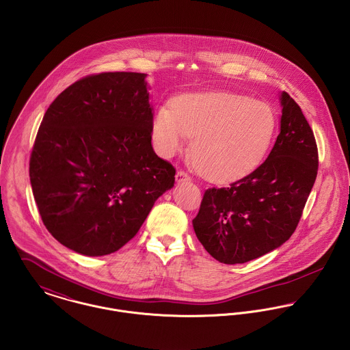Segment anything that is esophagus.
<instances>
[{
    "mask_svg": "<svg viewBox=\"0 0 350 350\" xmlns=\"http://www.w3.org/2000/svg\"><path fill=\"white\" fill-rule=\"evenodd\" d=\"M187 180H191V177L184 170H178L177 174H176V181L183 183V181H187Z\"/></svg>",
    "mask_w": 350,
    "mask_h": 350,
    "instance_id": "1",
    "label": "esophagus"
}]
</instances>
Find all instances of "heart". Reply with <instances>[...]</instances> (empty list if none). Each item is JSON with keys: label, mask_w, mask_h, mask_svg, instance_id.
Segmentation results:
<instances>
[{"label": "heart", "mask_w": 350, "mask_h": 350, "mask_svg": "<svg viewBox=\"0 0 350 350\" xmlns=\"http://www.w3.org/2000/svg\"><path fill=\"white\" fill-rule=\"evenodd\" d=\"M276 116L266 102L233 92H204L161 106L153 137L162 156L183 150L194 135L197 169L213 181H231L252 172L267 154Z\"/></svg>", "instance_id": "1"}]
</instances>
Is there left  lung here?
I'll use <instances>...</instances> for the list:
<instances>
[{
    "instance_id": "8db88e82",
    "label": "left lung",
    "mask_w": 350,
    "mask_h": 350,
    "mask_svg": "<svg viewBox=\"0 0 350 350\" xmlns=\"http://www.w3.org/2000/svg\"><path fill=\"white\" fill-rule=\"evenodd\" d=\"M280 133L267 159L228 188L205 191L193 230L224 265L245 263L280 247L294 233L318 172L310 124L287 94L279 95Z\"/></svg>"
}]
</instances>
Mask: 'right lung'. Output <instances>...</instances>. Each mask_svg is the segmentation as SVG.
I'll list each match as a JSON object with an SVG mask.
<instances>
[{
	"label": "right lung",
	"instance_id": "right-lung-1",
	"mask_svg": "<svg viewBox=\"0 0 350 350\" xmlns=\"http://www.w3.org/2000/svg\"><path fill=\"white\" fill-rule=\"evenodd\" d=\"M146 74L80 79L48 107L29 161L40 216L67 248L103 256L139 231L176 169L152 146Z\"/></svg>",
	"mask_w": 350,
	"mask_h": 350
}]
</instances>
